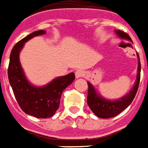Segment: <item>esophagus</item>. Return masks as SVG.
<instances>
[{"mask_svg": "<svg viewBox=\"0 0 148 148\" xmlns=\"http://www.w3.org/2000/svg\"><path fill=\"white\" fill-rule=\"evenodd\" d=\"M85 76V72L82 70H77L75 72V77L76 78H80V77H82Z\"/></svg>", "mask_w": 148, "mask_h": 148, "instance_id": "34e87169", "label": "esophagus"}]
</instances>
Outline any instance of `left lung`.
Wrapping results in <instances>:
<instances>
[{"mask_svg":"<svg viewBox=\"0 0 148 148\" xmlns=\"http://www.w3.org/2000/svg\"><path fill=\"white\" fill-rule=\"evenodd\" d=\"M114 32L121 39H125V40H130L132 42L130 37L126 33L119 30V29L114 30ZM136 56L138 59V66H137V74H136V82L132 89L121 98L114 99V100L106 99L104 97H103L100 94L98 93L93 85L89 82H88V90L87 103L92 111L95 114V115L101 119L113 118L121 113L125 109H126L131 104V103L136 94V92L138 90L140 80L141 65L138 53H136Z\"/></svg>","mask_w":148,"mask_h":148,"instance_id":"1","label":"left lung"}]
</instances>
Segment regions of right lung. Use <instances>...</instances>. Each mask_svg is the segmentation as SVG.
Wrapping results in <instances>:
<instances>
[{"label": "right lung", "mask_w": 148, "mask_h": 148, "mask_svg": "<svg viewBox=\"0 0 148 148\" xmlns=\"http://www.w3.org/2000/svg\"><path fill=\"white\" fill-rule=\"evenodd\" d=\"M45 34V30H37L19 40L11 52L8 69L10 85L19 107L26 114L38 119L54 115L60 107L63 92L75 79L74 73L71 72L43 86H35L28 81L19 61V53L27 41Z\"/></svg>", "instance_id": "right-lung-1"}]
</instances>
